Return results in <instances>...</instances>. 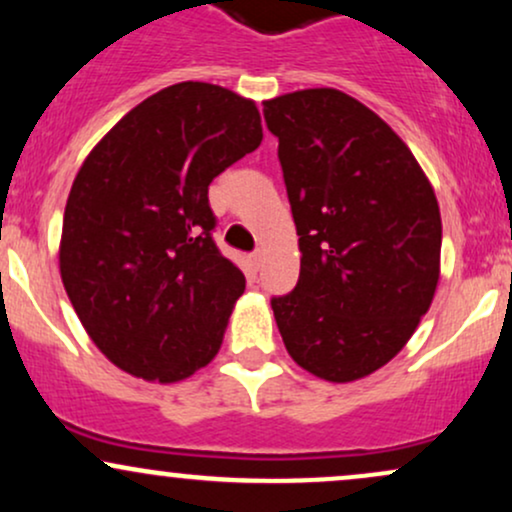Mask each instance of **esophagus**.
Here are the masks:
<instances>
[{
    "mask_svg": "<svg viewBox=\"0 0 512 512\" xmlns=\"http://www.w3.org/2000/svg\"><path fill=\"white\" fill-rule=\"evenodd\" d=\"M250 264H252V267H255V269H260V264H262V252H260V250L252 252V255H250Z\"/></svg>",
    "mask_w": 512,
    "mask_h": 512,
    "instance_id": "34e87169",
    "label": "esophagus"
}]
</instances>
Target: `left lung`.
<instances>
[{
  "instance_id": "8db88e82",
  "label": "left lung",
  "mask_w": 512,
  "mask_h": 512,
  "mask_svg": "<svg viewBox=\"0 0 512 512\" xmlns=\"http://www.w3.org/2000/svg\"><path fill=\"white\" fill-rule=\"evenodd\" d=\"M301 248L296 289L272 298L298 366L354 383L392 361L440 276L436 192L383 117L337 88L264 101Z\"/></svg>"
}]
</instances>
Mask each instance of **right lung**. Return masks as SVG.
<instances>
[{"mask_svg": "<svg viewBox=\"0 0 512 512\" xmlns=\"http://www.w3.org/2000/svg\"><path fill=\"white\" fill-rule=\"evenodd\" d=\"M262 142L255 101L182 81L132 108L76 173L60 274L108 361L178 383L219 354L245 276L211 240L209 182Z\"/></svg>", "mask_w": 512, "mask_h": 512, "instance_id": "obj_1", "label": "right lung"}]
</instances>
